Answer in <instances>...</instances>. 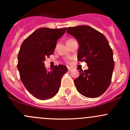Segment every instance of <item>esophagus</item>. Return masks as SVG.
Wrapping results in <instances>:
<instances>
[{"label": "esophagus", "instance_id": "esophagus-1", "mask_svg": "<svg viewBox=\"0 0 130 130\" xmlns=\"http://www.w3.org/2000/svg\"><path fill=\"white\" fill-rule=\"evenodd\" d=\"M71 69H72L71 67H68V70H69V71H70V70H71Z\"/></svg>", "mask_w": 130, "mask_h": 130}]
</instances>
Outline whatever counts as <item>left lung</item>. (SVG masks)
<instances>
[{
  "instance_id": "left-lung-1",
  "label": "left lung",
  "mask_w": 130,
  "mask_h": 130,
  "mask_svg": "<svg viewBox=\"0 0 130 130\" xmlns=\"http://www.w3.org/2000/svg\"><path fill=\"white\" fill-rule=\"evenodd\" d=\"M67 32L77 40V60L86 61L87 70H78L74 80L77 91L87 98H98L109 86L115 67L113 53L105 36L89 26L68 27Z\"/></svg>"
}]
</instances>
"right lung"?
<instances>
[{"mask_svg": "<svg viewBox=\"0 0 130 130\" xmlns=\"http://www.w3.org/2000/svg\"><path fill=\"white\" fill-rule=\"evenodd\" d=\"M67 27H41L24 40L18 53V69L27 91L40 100L50 99L57 94L63 75L67 72L64 65H56L48 72L46 58L53 54L57 40L65 34Z\"/></svg>", "mask_w": 130, "mask_h": 130, "instance_id": "obj_1", "label": "right lung"}]
</instances>
